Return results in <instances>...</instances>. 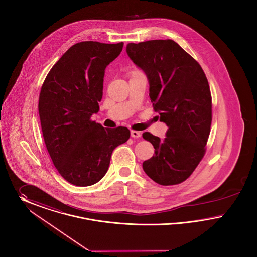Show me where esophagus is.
I'll return each mask as SVG.
<instances>
[{"instance_id":"1","label":"esophagus","mask_w":257,"mask_h":257,"mask_svg":"<svg viewBox=\"0 0 257 257\" xmlns=\"http://www.w3.org/2000/svg\"><path fill=\"white\" fill-rule=\"evenodd\" d=\"M131 135L133 137H140L141 136V132H137V131H132Z\"/></svg>"}]
</instances>
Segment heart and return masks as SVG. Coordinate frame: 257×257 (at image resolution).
Masks as SVG:
<instances>
[{
    "label": "heart",
    "mask_w": 257,
    "mask_h": 257,
    "mask_svg": "<svg viewBox=\"0 0 257 257\" xmlns=\"http://www.w3.org/2000/svg\"><path fill=\"white\" fill-rule=\"evenodd\" d=\"M136 73H139V71H137V70H135V71H133L131 74L133 75V74H136Z\"/></svg>",
    "instance_id": "1"
}]
</instances>
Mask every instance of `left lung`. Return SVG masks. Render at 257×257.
Segmentation results:
<instances>
[{
  "instance_id": "8db88e82",
  "label": "left lung",
  "mask_w": 257,
  "mask_h": 257,
  "mask_svg": "<svg viewBox=\"0 0 257 257\" xmlns=\"http://www.w3.org/2000/svg\"><path fill=\"white\" fill-rule=\"evenodd\" d=\"M126 53L148 77L150 98L166 137L144 133L155 155L143 162L145 173L162 186L186 181L206 153L212 123V95L201 66L172 40L128 43Z\"/></svg>"
}]
</instances>
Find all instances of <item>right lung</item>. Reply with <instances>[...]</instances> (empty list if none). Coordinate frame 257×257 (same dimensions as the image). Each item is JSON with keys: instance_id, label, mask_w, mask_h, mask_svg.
Masks as SVG:
<instances>
[{"instance_id": "obj_1", "label": "right lung", "mask_w": 257, "mask_h": 257, "mask_svg": "<svg viewBox=\"0 0 257 257\" xmlns=\"http://www.w3.org/2000/svg\"><path fill=\"white\" fill-rule=\"evenodd\" d=\"M122 46L123 42L75 43L41 86L39 113L44 143L58 172L74 186L88 187L101 180L112 152L131 136L127 127L104 128L91 120L99 110L105 68Z\"/></svg>"}]
</instances>
